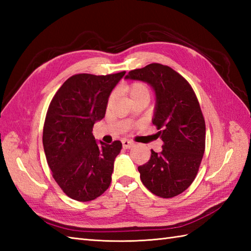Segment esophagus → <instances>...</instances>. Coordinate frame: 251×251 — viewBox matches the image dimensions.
Instances as JSON below:
<instances>
[{"instance_id": "obj_1", "label": "esophagus", "mask_w": 251, "mask_h": 251, "mask_svg": "<svg viewBox=\"0 0 251 251\" xmlns=\"http://www.w3.org/2000/svg\"><path fill=\"white\" fill-rule=\"evenodd\" d=\"M122 145L124 149H130L135 146V143L129 141V140H127V139H124V140H122Z\"/></svg>"}]
</instances>
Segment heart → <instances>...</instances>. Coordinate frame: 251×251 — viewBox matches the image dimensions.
<instances>
[{
    "mask_svg": "<svg viewBox=\"0 0 251 251\" xmlns=\"http://www.w3.org/2000/svg\"><path fill=\"white\" fill-rule=\"evenodd\" d=\"M141 95H150V89H149L148 85L142 82H136L134 84H131L129 86L130 98H134V97H137V96H141ZM112 99H113V97L111 96L109 98V104L112 102Z\"/></svg>",
    "mask_w": 251,
    "mask_h": 251,
    "instance_id": "heart-1",
    "label": "heart"
}]
</instances>
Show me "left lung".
I'll return each mask as SVG.
<instances>
[{"instance_id":"8db88e82","label":"left lung","mask_w":251,"mask_h":251,"mask_svg":"<svg viewBox=\"0 0 251 251\" xmlns=\"http://www.w3.org/2000/svg\"><path fill=\"white\" fill-rule=\"evenodd\" d=\"M125 78L147 82L156 96L153 125L163 150H151L149 162L138 167L146 188L170 199L193 182L205 151L206 126L199 100L186 79L168 66L151 63L131 70Z\"/></svg>"}]
</instances>
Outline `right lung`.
Here are the masks:
<instances>
[{
    "label": "right lung",
    "instance_id": "right-lung-1",
    "mask_svg": "<svg viewBox=\"0 0 251 251\" xmlns=\"http://www.w3.org/2000/svg\"><path fill=\"white\" fill-rule=\"evenodd\" d=\"M125 71L69 77L47 110L43 147L52 177L72 200L89 201L108 190L122 142H96L93 127L104 117L110 94Z\"/></svg>",
    "mask_w": 251,
    "mask_h": 251
}]
</instances>
